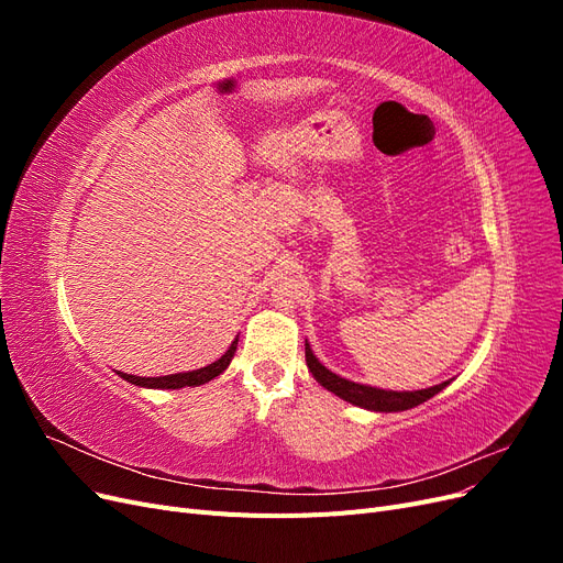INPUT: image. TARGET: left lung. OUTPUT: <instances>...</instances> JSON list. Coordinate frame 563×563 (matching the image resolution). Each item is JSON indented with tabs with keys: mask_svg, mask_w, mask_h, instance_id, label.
Masks as SVG:
<instances>
[{
	"mask_svg": "<svg viewBox=\"0 0 563 563\" xmlns=\"http://www.w3.org/2000/svg\"><path fill=\"white\" fill-rule=\"evenodd\" d=\"M305 362H308V368L312 373V378L323 387L333 391L335 397H340L343 401L352 404V406H360L366 408V411H376V413H399V411H408V408L420 406L422 401L432 399L434 395H439L441 389L446 385H451V380H444L439 385L432 387H424V389H383V387H371V385H362V383H354L347 380L343 376H338V373L329 371L323 366L317 354L312 352L310 343L305 340Z\"/></svg>",
	"mask_w": 563,
	"mask_h": 563,
	"instance_id": "obj_1",
	"label": "left lung"
}]
</instances>
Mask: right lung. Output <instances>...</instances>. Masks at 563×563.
<instances>
[{"label":"right lung","mask_w":563,"mask_h":563,"mask_svg":"<svg viewBox=\"0 0 563 563\" xmlns=\"http://www.w3.org/2000/svg\"><path fill=\"white\" fill-rule=\"evenodd\" d=\"M236 343H240V335L232 340V345L225 350V354L216 360L209 366H201L195 371H183V373H172V376H157V378H141V376H131V373L117 371L119 378H124L131 385L139 387H147V389H180V387H199L203 383H209L213 378H218L220 373H225V368L230 366L232 356L236 352Z\"/></svg>","instance_id":"1"}]
</instances>
